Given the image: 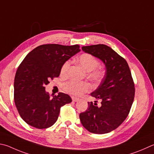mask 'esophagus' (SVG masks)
I'll return each instance as SVG.
<instances>
[{"instance_id": "obj_1", "label": "esophagus", "mask_w": 154, "mask_h": 154, "mask_svg": "<svg viewBox=\"0 0 154 154\" xmlns=\"http://www.w3.org/2000/svg\"><path fill=\"white\" fill-rule=\"evenodd\" d=\"M71 98L73 102H77V101H79V98H78V97H74V96H72Z\"/></svg>"}]
</instances>
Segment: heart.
Segmentation results:
<instances>
[{"label":"heart","instance_id":"b5f03b06","mask_svg":"<svg viewBox=\"0 0 154 154\" xmlns=\"http://www.w3.org/2000/svg\"><path fill=\"white\" fill-rule=\"evenodd\" d=\"M79 65L83 69L88 73V77L95 82H100L104 77V70L101 68H97L99 66V61L96 57L89 54H83L79 57ZM70 65L69 61H66L61 68V73H65ZM64 88L69 93L80 96L85 92L91 89V85L87 82H77L75 81H69L64 85Z\"/></svg>","mask_w":154,"mask_h":154}]
</instances>
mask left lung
<instances>
[{
	"instance_id": "8db88e82",
	"label": "left lung",
	"mask_w": 154,
	"mask_h": 154,
	"mask_svg": "<svg viewBox=\"0 0 154 154\" xmlns=\"http://www.w3.org/2000/svg\"><path fill=\"white\" fill-rule=\"evenodd\" d=\"M82 50L101 60L106 72L99 86L90 94L101 100V106L88 102V110L79 114L80 121L89 132L108 133L123 122L133 102L135 86L129 66L123 58L105 44L83 46Z\"/></svg>"
}]
</instances>
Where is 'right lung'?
<instances>
[{"label":"right lung","mask_w":154,"mask_h":154,"mask_svg":"<svg viewBox=\"0 0 154 154\" xmlns=\"http://www.w3.org/2000/svg\"><path fill=\"white\" fill-rule=\"evenodd\" d=\"M80 51L79 45L44 44L25 57L15 74L14 100L26 123L37 128L51 127L57 121L61 106L72 102L64 93L51 97L45 85L59 76L63 64Z\"/></svg>","instance_id":"1"}]
</instances>
